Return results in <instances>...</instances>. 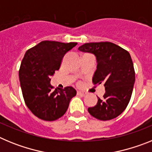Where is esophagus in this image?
<instances>
[{"mask_svg": "<svg viewBox=\"0 0 152 152\" xmlns=\"http://www.w3.org/2000/svg\"><path fill=\"white\" fill-rule=\"evenodd\" d=\"M77 94L78 95H83V96H84V95L86 94L85 92H83V91H77Z\"/></svg>", "mask_w": 152, "mask_h": 152, "instance_id": "34e87169", "label": "esophagus"}]
</instances>
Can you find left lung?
<instances>
[{
	"instance_id": "1",
	"label": "left lung",
	"mask_w": 152,
	"mask_h": 152,
	"mask_svg": "<svg viewBox=\"0 0 152 152\" xmlns=\"http://www.w3.org/2000/svg\"><path fill=\"white\" fill-rule=\"evenodd\" d=\"M78 49L95 55L97 65L92 81L95 85L103 84L106 90L103 98L98 97L96 105L89 107L88 112L103 121L117 117L128 106L135 84L130 54L110 42L85 43Z\"/></svg>"
}]
</instances>
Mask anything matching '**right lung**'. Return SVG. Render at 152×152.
<instances>
[{
  "label": "right lung",
  "mask_w": 152,
  "mask_h": 152,
  "mask_svg": "<svg viewBox=\"0 0 152 152\" xmlns=\"http://www.w3.org/2000/svg\"><path fill=\"white\" fill-rule=\"evenodd\" d=\"M77 44L46 40L26 51L19 77L25 103L39 119L45 121L59 119L77 94L72 87L54 90L50 84L51 77L60 68L65 53Z\"/></svg>",
  "instance_id": "add662e5"
}]
</instances>
